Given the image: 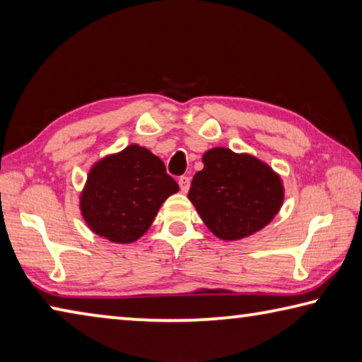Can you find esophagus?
<instances>
[{"instance_id":"obj_1","label":"esophagus","mask_w":362,"mask_h":362,"mask_svg":"<svg viewBox=\"0 0 362 362\" xmlns=\"http://www.w3.org/2000/svg\"><path fill=\"white\" fill-rule=\"evenodd\" d=\"M179 185H180V189L183 193H187L188 192V188H189V177H187V175H182L180 179H179Z\"/></svg>"}]
</instances>
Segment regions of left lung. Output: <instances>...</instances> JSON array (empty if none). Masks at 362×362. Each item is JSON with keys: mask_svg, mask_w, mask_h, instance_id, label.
Instances as JSON below:
<instances>
[{"mask_svg": "<svg viewBox=\"0 0 362 362\" xmlns=\"http://www.w3.org/2000/svg\"><path fill=\"white\" fill-rule=\"evenodd\" d=\"M203 163V170L193 177L188 198L220 240L250 236L279 212L283 183L260 159L220 146L204 153Z\"/></svg>", "mask_w": 362, "mask_h": 362, "instance_id": "left-lung-1", "label": "left lung"}]
</instances>
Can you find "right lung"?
Wrapping results in <instances>:
<instances>
[{"label": "right lung", "instance_id": "1", "mask_svg": "<svg viewBox=\"0 0 362 362\" xmlns=\"http://www.w3.org/2000/svg\"><path fill=\"white\" fill-rule=\"evenodd\" d=\"M179 192L158 156L129 145L94 164L81 193V214L95 235L113 243L139 240L150 228L159 207Z\"/></svg>", "mask_w": 362, "mask_h": 362}]
</instances>
